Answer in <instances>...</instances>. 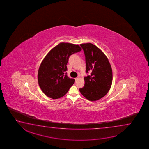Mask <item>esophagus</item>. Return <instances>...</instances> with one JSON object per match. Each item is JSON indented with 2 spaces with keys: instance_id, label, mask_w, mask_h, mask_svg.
Instances as JSON below:
<instances>
[{
  "instance_id": "34e87169",
  "label": "esophagus",
  "mask_w": 149,
  "mask_h": 149,
  "mask_svg": "<svg viewBox=\"0 0 149 149\" xmlns=\"http://www.w3.org/2000/svg\"><path fill=\"white\" fill-rule=\"evenodd\" d=\"M78 78H75V80L76 81H77L78 80Z\"/></svg>"
}]
</instances>
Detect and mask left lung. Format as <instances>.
I'll return each mask as SVG.
<instances>
[{
    "instance_id": "8db88e82",
    "label": "left lung",
    "mask_w": 149,
    "mask_h": 149,
    "mask_svg": "<svg viewBox=\"0 0 149 149\" xmlns=\"http://www.w3.org/2000/svg\"><path fill=\"white\" fill-rule=\"evenodd\" d=\"M86 61L84 86L80 92L89 101H96L103 97L111 87L113 72L111 64L103 52L91 43L80 44Z\"/></svg>"
}]
</instances>
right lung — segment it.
<instances>
[{"label": "right lung", "mask_w": 149, "mask_h": 149, "mask_svg": "<svg viewBox=\"0 0 149 149\" xmlns=\"http://www.w3.org/2000/svg\"><path fill=\"white\" fill-rule=\"evenodd\" d=\"M81 51L78 45L61 43L46 55L38 74L39 86L46 96L57 99L67 93L75 80L67 76V64L70 56Z\"/></svg>", "instance_id": "obj_1"}]
</instances>
